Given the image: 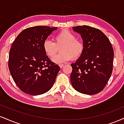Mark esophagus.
I'll return each mask as SVG.
<instances>
[{"mask_svg": "<svg viewBox=\"0 0 124 124\" xmlns=\"http://www.w3.org/2000/svg\"><path fill=\"white\" fill-rule=\"evenodd\" d=\"M59 67H60L61 69H62L64 66V65H62V64H60V65H59Z\"/></svg>", "mask_w": 124, "mask_h": 124, "instance_id": "1", "label": "esophagus"}]
</instances>
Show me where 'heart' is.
<instances>
[{
    "mask_svg": "<svg viewBox=\"0 0 124 124\" xmlns=\"http://www.w3.org/2000/svg\"><path fill=\"white\" fill-rule=\"evenodd\" d=\"M46 54L53 58L60 48L61 53L53 61L57 63H62L71 60H76L81 57L84 51V44L81 40L76 39V36L68 29H64L54 38V42L46 40L43 44Z\"/></svg>",
    "mask_w": 124,
    "mask_h": 124,
    "instance_id": "obj_1",
    "label": "heart"
}]
</instances>
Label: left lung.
<instances>
[{"instance_id": "1", "label": "left lung", "mask_w": 124, "mask_h": 124, "mask_svg": "<svg viewBox=\"0 0 124 124\" xmlns=\"http://www.w3.org/2000/svg\"><path fill=\"white\" fill-rule=\"evenodd\" d=\"M73 29L81 35L84 51L81 57L71 64V85L80 93L96 94L104 89L112 73L113 47L101 30L86 25Z\"/></svg>"}]
</instances>
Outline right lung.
I'll return each mask as SVG.
<instances>
[{
  "instance_id": "1",
  "label": "right lung",
  "mask_w": 124,
  "mask_h": 124,
  "mask_svg": "<svg viewBox=\"0 0 124 124\" xmlns=\"http://www.w3.org/2000/svg\"><path fill=\"white\" fill-rule=\"evenodd\" d=\"M56 28L47 26L26 28L12 44L8 69L18 87L27 94H43L54 84L60 68L46 55L43 44Z\"/></svg>"
}]
</instances>
